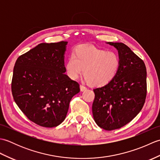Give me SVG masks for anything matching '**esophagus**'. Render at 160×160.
Returning <instances> with one entry per match:
<instances>
[{"instance_id":"obj_1","label":"esophagus","mask_w":160,"mask_h":160,"mask_svg":"<svg viewBox=\"0 0 160 160\" xmlns=\"http://www.w3.org/2000/svg\"><path fill=\"white\" fill-rule=\"evenodd\" d=\"M80 91H86L87 89V88L86 87L83 86V85H80Z\"/></svg>"}]
</instances>
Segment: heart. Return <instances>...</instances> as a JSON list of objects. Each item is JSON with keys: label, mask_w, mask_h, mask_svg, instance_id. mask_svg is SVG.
I'll use <instances>...</instances> for the list:
<instances>
[{"label": "heart", "mask_w": 160, "mask_h": 160, "mask_svg": "<svg viewBox=\"0 0 160 160\" xmlns=\"http://www.w3.org/2000/svg\"><path fill=\"white\" fill-rule=\"evenodd\" d=\"M118 56L113 52L93 45H80L72 51L67 60L66 72L71 80H76L82 73L90 85L102 87L109 83L120 68Z\"/></svg>", "instance_id": "heart-1"}]
</instances>
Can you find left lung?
<instances>
[{"label": "left lung", "instance_id": "obj_1", "mask_svg": "<svg viewBox=\"0 0 160 160\" xmlns=\"http://www.w3.org/2000/svg\"><path fill=\"white\" fill-rule=\"evenodd\" d=\"M107 43L118 50L120 68L109 83L93 89L92 113L100 128L112 131L128 124L142 110L147 96V69L124 43Z\"/></svg>", "mask_w": 160, "mask_h": 160}]
</instances>
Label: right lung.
Wrapping results in <instances>:
<instances>
[{
    "instance_id": "1",
    "label": "right lung",
    "mask_w": 160,
    "mask_h": 160,
    "mask_svg": "<svg viewBox=\"0 0 160 160\" xmlns=\"http://www.w3.org/2000/svg\"><path fill=\"white\" fill-rule=\"evenodd\" d=\"M67 43H40L19 56L13 67V100L29 120L41 127L62 123L71 98L80 92L79 84L64 73Z\"/></svg>"
}]
</instances>
